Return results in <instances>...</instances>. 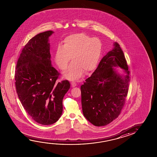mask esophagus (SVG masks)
<instances>
[{
    "instance_id": "obj_1",
    "label": "esophagus",
    "mask_w": 157,
    "mask_h": 157,
    "mask_svg": "<svg viewBox=\"0 0 157 157\" xmlns=\"http://www.w3.org/2000/svg\"><path fill=\"white\" fill-rule=\"evenodd\" d=\"M71 85L72 87H75L77 86V83L75 82H71Z\"/></svg>"
}]
</instances>
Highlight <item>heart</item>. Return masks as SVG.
<instances>
[{"mask_svg": "<svg viewBox=\"0 0 157 157\" xmlns=\"http://www.w3.org/2000/svg\"><path fill=\"white\" fill-rule=\"evenodd\" d=\"M102 50V44L98 38H91L86 34L77 33L66 36L63 45H58L54 55L55 62L63 73L66 79L78 80L86 73L92 71L97 66Z\"/></svg>", "mask_w": 157, "mask_h": 157, "instance_id": "heart-1", "label": "heart"}]
</instances>
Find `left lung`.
I'll return each mask as SVG.
<instances>
[{"label": "left lung", "instance_id": "8db88e82", "mask_svg": "<svg viewBox=\"0 0 157 157\" xmlns=\"http://www.w3.org/2000/svg\"><path fill=\"white\" fill-rule=\"evenodd\" d=\"M113 46L80 87L82 113L96 126L107 125L118 117L128 93V66L118 43ZM118 67L124 70V75L114 68Z\"/></svg>", "mask_w": 157, "mask_h": 157}]
</instances>
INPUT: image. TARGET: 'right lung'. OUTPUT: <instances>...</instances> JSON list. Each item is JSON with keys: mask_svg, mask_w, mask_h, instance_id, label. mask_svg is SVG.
I'll list each match as a JSON object with an SVG mask.
<instances>
[{"mask_svg": "<svg viewBox=\"0 0 157 157\" xmlns=\"http://www.w3.org/2000/svg\"><path fill=\"white\" fill-rule=\"evenodd\" d=\"M46 31L31 39L21 52L16 67V89L18 98L31 118L48 125L59 119L62 100L70 89L68 80L57 81L59 73L52 66L49 36Z\"/></svg>", "mask_w": 157, "mask_h": 157, "instance_id": "1", "label": "right lung"}]
</instances>
